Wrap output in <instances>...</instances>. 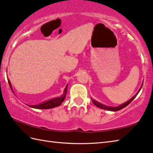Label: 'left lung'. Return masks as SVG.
Here are the masks:
<instances>
[{"instance_id": "8db88e82", "label": "left lung", "mask_w": 153, "mask_h": 153, "mask_svg": "<svg viewBox=\"0 0 153 153\" xmlns=\"http://www.w3.org/2000/svg\"><path fill=\"white\" fill-rule=\"evenodd\" d=\"M143 84H143H142V85H141V87L140 88L139 90H138V91H137V93L135 95L133 96L131 99H130L129 100H128L127 102H125V103H124L123 104H120V105H118V106H116V107L108 106V105H105L104 104H102L101 103H100V102H97L96 100H94V99L91 100H92V102L94 103V104H95L96 106H98V108H101V109H104V110H109V111H113V112H116V111H118V110H122V109H123V108L127 106V105H128L130 103V102H131L133 100H134L136 98V96L138 95V94L139 93V91H140L141 88H142Z\"/></svg>"}]
</instances>
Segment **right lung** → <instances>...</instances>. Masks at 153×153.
<instances>
[{
    "label": "right lung",
    "mask_w": 153,
    "mask_h": 153,
    "mask_svg": "<svg viewBox=\"0 0 153 153\" xmlns=\"http://www.w3.org/2000/svg\"><path fill=\"white\" fill-rule=\"evenodd\" d=\"M7 79H8V82H9V84L10 85V88L11 89V90H12L13 92L11 83L10 82L9 79V78H7ZM68 85V84H67V85L65 86L64 91H63V95H62L59 97H57V98L49 100L43 102H42V103L37 104V105H27L30 108H36V109H50V108H53L59 106V105L62 104V103H63V102L64 101V100L65 98L66 94H67Z\"/></svg>",
    "instance_id": "obj_1"
}]
</instances>
